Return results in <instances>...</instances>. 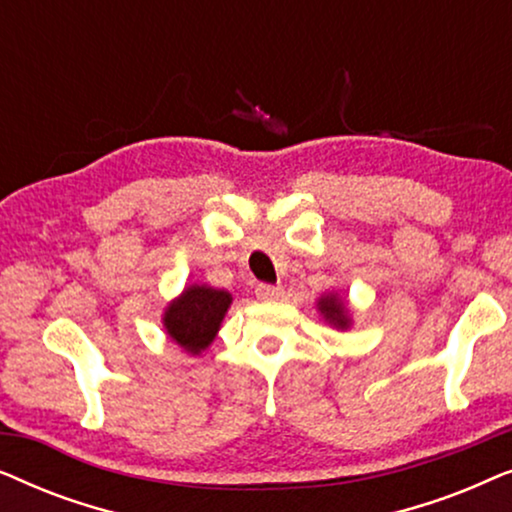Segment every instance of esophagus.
I'll use <instances>...</instances> for the list:
<instances>
[{
	"mask_svg": "<svg viewBox=\"0 0 512 512\" xmlns=\"http://www.w3.org/2000/svg\"><path fill=\"white\" fill-rule=\"evenodd\" d=\"M256 298L258 300H277V298H282V286L258 284L256 286Z\"/></svg>",
	"mask_w": 512,
	"mask_h": 512,
	"instance_id": "esophagus-1",
	"label": "esophagus"
}]
</instances>
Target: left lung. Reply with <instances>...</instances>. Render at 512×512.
Listing matches in <instances>:
<instances>
[{
    "mask_svg": "<svg viewBox=\"0 0 512 512\" xmlns=\"http://www.w3.org/2000/svg\"><path fill=\"white\" fill-rule=\"evenodd\" d=\"M319 310H321V314H324V317H326L328 321H331L333 326L347 328V324H349L347 310H345V305H342L340 300L335 298V296L321 298V300H319Z\"/></svg>",
    "mask_w": 512,
    "mask_h": 512,
    "instance_id": "left-lung-1",
    "label": "left lung"
}]
</instances>
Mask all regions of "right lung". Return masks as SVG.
Wrapping results in <instances>:
<instances>
[{"label":"right lung","mask_w":512,"mask_h":512,"mask_svg":"<svg viewBox=\"0 0 512 512\" xmlns=\"http://www.w3.org/2000/svg\"><path fill=\"white\" fill-rule=\"evenodd\" d=\"M230 300V293L212 286H188L184 296L165 310L167 333L191 354L202 352L219 331Z\"/></svg>","instance_id":"add662e5"}]
</instances>
